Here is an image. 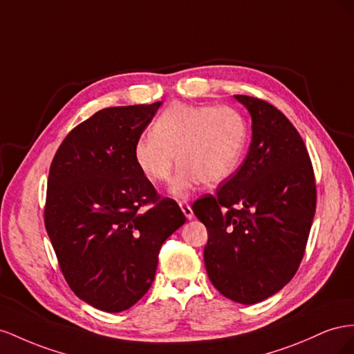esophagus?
I'll return each mask as SVG.
<instances>
[{
    "label": "esophagus",
    "instance_id": "1",
    "mask_svg": "<svg viewBox=\"0 0 354 354\" xmlns=\"http://www.w3.org/2000/svg\"><path fill=\"white\" fill-rule=\"evenodd\" d=\"M179 206H180V209H183V212H184V215L187 216V219H193V216H194L193 209H191V206L187 203V201H180Z\"/></svg>",
    "mask_w": 354,
    "mask_h": 354
}]
</instances>
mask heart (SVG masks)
Wrapping results in <instances>:
<instances>
[{
  "instance_id": "1",
  "label": "heart",
  "mask_w": 354,
  "mask_h": 354,
  "mask_svg": "<svg viewBox=\"0 0 354 354\" xmlns=\"http://www.w3.org/2000/svg\"><path fill=\"white\" fill-rule=\"evenodd\" d=\"M248 127L230 106L171 104L133 145V160L151 184H170L175 197H187L200 183L219 184L234 174L246 145ZM177 157L175 158L174 156Z\"/></svg>"
}]
</instances>
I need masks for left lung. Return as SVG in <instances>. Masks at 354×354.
Masks as SVG:
<instances>
[{"label":"left lung","mask_w":354,"mask_h":354,"mask_svg":"<svg viewBox=\"0 0 354 354\" xmlns=\"http://www.w3.org/2000/svg\"><path fill=\"white\" fill-rule=\"evenodd\" d=\"M234 99L252 118L249 153L193 212L207 228L205 266L212 285L250 306L277 294L297 272L316 212V184L290 121L266 100Z\"/></svg>","instance_id":"obj_1"}]
</instances>
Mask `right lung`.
<instances>
[{
    "label": "right lung",
    "mask_w": 354,
    "mask_h": 354,
    "mask_svg": "<svg viewBox=\"0 0 354 354\" xmlns=\"http://www.w3.org/2000/svg\"><path fill=\"white\" fill-rule=\"evenodd\" d=\"M160 105L100 109L64 139L50 166L44 222L59 267L80 299L106 313L147 294L161 245L187 221L133 160Z\"/></svg>",
    "instance_id": "add662e5"
}]
</instances>
